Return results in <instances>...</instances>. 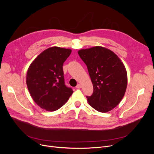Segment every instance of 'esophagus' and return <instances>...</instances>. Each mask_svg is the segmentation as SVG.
<instances>
[{"label":"esophagus","mask_w":154,"mask_h":154,"mask_svg":"<svg viewBox=\"0 0 154 154\" xmlns=\"http://www.w3.org/2000/svg\"><path fill=\"white\" fill-rule=\"evenodd\" d=\"M76 87H77V88H81V85H80V84H78L77 85Z\"/></svg>","instance_id":"esophagus-1"}]
</instances>
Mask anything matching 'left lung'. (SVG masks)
<instances>
[{
	"instance_id": "1",
	"label": "left lung",
	"mask_w": 154,
	"mask_h": 154,
	"mask_svg": "<svg viewBox=\"0 0 154 154\" xmlns=\"http://www.w3.org/2000/svg\"><path fill=\"white\" fill-rule=\"evenodd\" d=\"M87 67L94 92L87 96L88 104L100 112H107L122 100L127 86L125 66L112 51L95 46L78 51Z\"/></svg>"
}]
</instances>
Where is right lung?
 Listing matches in <instances>:
<instances>
[{"label": "right lung", "instance_id": "right-lung-1", "mask_svg": "<svg viewBox=\"0 0 154 154\" xmlns=\"http://www.w3.org/2000/svg\"><path fill=\"white\" fill-rule=\"evenodd\" d=\"M72 52L52 47L40 53L27 70L26 84L32 99L47 111L60 109L73 93L64 82L63 64Z\"/></svg>", "mask_w": 154, "mask_h": 154}]
</instances>
